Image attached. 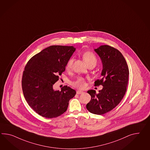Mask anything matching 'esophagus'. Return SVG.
Returning <instances> with one entry per match:
<instances>
[{
    "mask_svg": "<svg viewBox=\"0 0 150 150\" xmlns=\"http://www.w3.org/2000/svg\"><path fill=\"white\" fill-rule=\"evenodd\" d=\"M83 93V91H80V90H78V91H77V94H78V95L81 94V93Z\"/></svg>",
    "mask_w": 150,
    "mask_h": 150,
    "instance_id": "obj_1",
    "label": "esophagus"
}]
</instances>
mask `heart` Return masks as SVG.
Here are the masks:
<instances>
[{
    "instance_id": "heart-1",
    "label": "heart",
    "mask_w": 150,
    "mask_h": 150,
    "mask_svg": "<svg viewBox=\"0 0 150 150\" xmlns=\"http://www.w3.org/2000/svg\"><path fill=\"white\" fill-rule=\"evenodd\" d=\"M83 58L85 62L87 64V65H93L95 66H96V64L97 62V59L96 58V55L92 52H86L83 53ZM73 58L69 59V60L67 62V64L66 65V69H69L72 67V66L73 64ZM73 85L74 86L76 87L77 88H83L85 86V83L84 81L83 78H78L77 81L73 83Z\"/></svg>"
}]
</instances>
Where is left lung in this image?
<instances>
[{"label": "left lung", "mask_w": 150, "mask_h": 150, "mask_svg": "<svg viewBox=\"0 0 150 150\" xmlns=\"http://www.w3.org/2000/svg\"><path fill=\"white\" fill-rule=\"evenodd\" d=\"M95 52L102 63L101 79L95 81V86L103 88L97 93L90 90L91 99L86 104L90 112L102 115L111 110L123 98L127 90L129 69L127 62L119 50L108 45L100 46Z\"/></svg>", "instance_id": "1"}]
</instances>
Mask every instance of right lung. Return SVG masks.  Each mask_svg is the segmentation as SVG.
Here are the masks:
<instances>
[{
    "label": "right lung",
    "instance_id": "1",
    "mask_svg": "<svg viewBox=\"0 0 150 150\" xmlns=\"http://www.w3.org/2000/svg\"><path fill=\"white\" fill-rule=\"evenodd\" d=\"M76 50L73 46H50L35 55L23 72V94L30 107L40 115L54 118L65 112L76 91L65 86L55 90L53 85L65 71Z\"/></svg>",
    "mask_w": 150,
    "mask_h": 150
}]
</instances>
